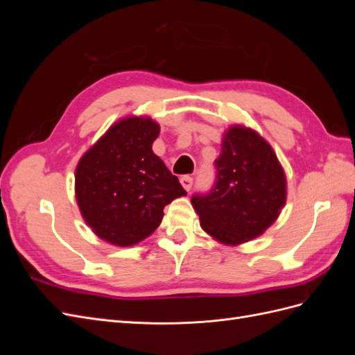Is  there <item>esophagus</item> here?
Returning a JSON list of instances; mask_svg holds the SVG:
<instances>
[{"instance_id":"34e87169","label":"esophagus","mask_w":355,"mask_h":355,"mask_svg":"<svg viewBox=\"0 0 355 355\" xmlns=\"http://www.w3.org/2000/svg\"><path fill=\"white\" fill-rule=\"evenodd\" d=\"M180 184H182V187H184L185 191H189L192 188V184H194V179H192L191 176H182Z\"/></svg>"}]
</instances>
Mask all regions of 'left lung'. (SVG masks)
Masks as SVG:
<instances>
[{
	"label": "left lung",
	"instance_id": "left-lung-1",
	"mask_svg": "<svg viewBox=\"0 0 355 355\" xmlns=\"http://www.w3.org/2000/svg\"><path fill=\"white\" fill-rule=\"evenodd\" d=\"M216 185L194 196L200 227L225 245H240L262 235L280 216L287 198L284 168L272 146L250 127L223 132Z\"/></svg>",
	"mask_w": 355,
	"mask_h": 355
}]
</instances>
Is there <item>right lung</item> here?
Masks as SVG:
<instances>
[{"mask_svg": "<svg viewBox=\"0 0 355 355\" xmlns=\"http://www.w3.org/2000/svg\"><path fill=\"white\" fill-rule=\"evenodd\" d=\"M159 124L148 115L115 121L80 158L75 198L81 216L106 243L128 247L149 237L164 207L187 196L153 151Z\"/></svg>", "mask_w": 355, "mask_h": 355, "instance_id": "1", "label": "right lung"}]
</instances>
